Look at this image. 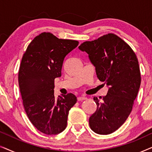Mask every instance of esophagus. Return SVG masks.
<instances>
[{
    "label": "esophagus",
    "instance_id": "esophagus-1",
    "mask_svg": "<svg viewBox=\"0 0 152 152\" xmlns=\"http://www.w3.org/2000/svg\"><path fill=\"white\" fill-rule=\"evenodd\" d=\"M87 99V97H84V96H80L77 97L78 101H82V100H84V99Z\"/></svg>",
    "mask_w": 152,
    "mask_h": 152
}]
</instances>
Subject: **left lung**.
<instances>
[{
  "label": "left lung",
  "instance_id": "obj_1",
  "mask_svg": "<svg viewBox=\"0 0 152 152\" xmlns=\"http://www.w3.org/2000/svg\"><path fill=\"white\" fill-rule=\"evenodd\" d=\"M79 49L88 54L97 78L109 86L106 96L93 97L97 107L89 118V125L96 134H110L132 112L141 83L138 59L132 48L112 33L85 41Z\"/></svg>",
  "mask_w": 152,
  "mask_h": 152
}]
</instances>
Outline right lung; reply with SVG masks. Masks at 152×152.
Returning <instances> with one entry per match:
<instances>
[{
	"label": "right lung",
	"instance_id": "add662e5",
	"mask_svg": "<svg viewBox=\"0 0 152 152\" xmlns=\"http://www.w3.org/2000/svg\"><path fill=\"white\" fill-rule=\"evenodd\" d=\"M79 44L50 32L37 36L27 48L18 70L23 104L32 124L47 135L65 129L70 109L77 102L72 93L55 99V79L61 75L64 58Z\"/></svg>",
	"mask_w": 152,
	"mask_h": 152
}]
</instances>
